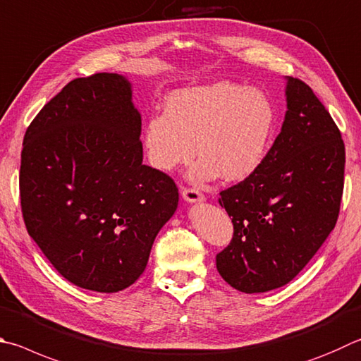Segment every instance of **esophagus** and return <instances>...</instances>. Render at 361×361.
<instances>
[{"label": "esophagus", "instance_id": "34e87169", "mask_svg": "<svg viewBox=\"0 0 361 361\" xmlns=\"http://www.w3.org/2000/svg\"><path fill=\"white\" fill-rule=\"evenodd\" d=\"M181 195H183V199L189 203H200V202H203V199H205L203 197V194L194 188H183Z\"/></svg>", "mask_w": 361, "mask_h": 361}]
</instances>
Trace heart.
<instances>
[{
    "mask_svg": "<svg viewBox=\"0 0 361 361\" xmlns=\"http://www.w3.org/2000/svg\"><path fill=\"white\" fill-rule=\"evenodd\" d=\"M274 128L276 110L264 91L214 82L170 93L164 114L147 120L143 147L149 166L161 172H173L197 152L191 181L207 183L219 175L243 181L264 164Z\"/></svg>",
    "mask_w": 361,
    "mask_h": 361,
    "instance_id": "1",
    "label": "heart"
}]
</instances>
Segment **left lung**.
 Listing matches in <instances>:
<instances>
[{"mask_svg":"<svg viewBox=\"0 0 361 361\" xmlns=\"http://www.w3.org/2000/svg\"><path fill=\"white\" fill-rule=\"evenodd\" d=\"M287 112L264 164L221 191L232 218L231 245L216 255L226 283L245 293L283 287L303 270L335 228L345 149L312 90L287 77Z\"/></svg>","mask_w":361,"mask_h":361,"instance_id":"obj_1","label":"left lung"}]
</instances>
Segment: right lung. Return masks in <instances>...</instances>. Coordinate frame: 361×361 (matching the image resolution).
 Masks as SVG:
<instances>
[{
    "label": "right lung",
    "instance_id": "add662e5",
    "mask_svg": "<svg viewBox=\"0 0 361 361\" xmlns=\"http://www.w3.org/2000/svg\"><path fill=\"white\" fill-rule=\"evenodd\" d=\"M142 116L120 74L75 78L26 129L20 203L30 237L82 289L134 284L156 235L178 207V188L143 161Z\"/></svg>",
    "mask_w": 361,
    "mask_h": 361
}]
</instances>
